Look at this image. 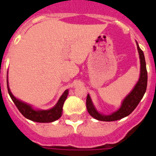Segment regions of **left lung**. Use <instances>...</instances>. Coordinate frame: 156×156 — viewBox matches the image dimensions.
I'll return each instance as SVG.
<instances>
[{
  "instance_id": "left-lung-1",
  "label": "left lung",
  "mask_w": 156,
  "mask_h": 156,
  "mask_svg": "<svg viewBox=\"0 0 156 156\" xmlns=\"http://www.w3.org/2000/svg\"><path fill=\"white\" fill-rule=\"evenodd\" d=\"M137 46L140 62V75L138 82L137 83V84L135 85L133 90L127 95V97L122 101L120 108L118 111L115 112L112 115H105L98 113L97 110L95 109V108L94 107L91 99H90V96L88 94L87 97L86 101L87 109L89 114L92 117H94V119L100 121H106V122L122 119V118L127 116V115L131 113L135 109V108L137 107V105L139 104L140 101L142 99L143 96H144V93L146 91V88H147L148 73H147V69H146V63L144 53H143L142 50L140 48V47L138 46L137 43Z\"/></svg>"
}]
</instances>
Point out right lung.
Here are the masks:
<instances>
[{"mask_svg":"<svg viewBox=\"0 0 156 156\" xmlns=\"http://www.w3.org/2000/svg\"><path fill=\"white\" fill-rule=\"evenodd\" d=\"M8 86V91L11 98L12 99L13 102L16 105L19 112L24 115L26 118L30 119L34 122H51L58 119L62 115V107L66 101L67 95H68L69 90H66L62 95L60 99L58 100L56 105L49 110H34L31 106L26 103L23 102L21 101L18 100L17 98L14 97L13 94L11 92L10 89L8 87V83L7 82Z\"/></svg>","mask_w":156,"mask_h":156,"instance_id":"add662e5","label":"right lung"}]
</instances>
